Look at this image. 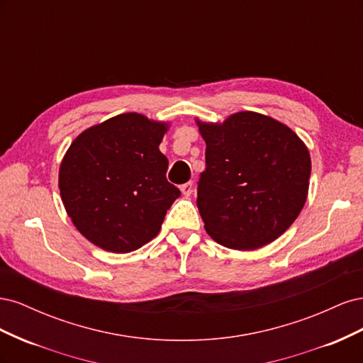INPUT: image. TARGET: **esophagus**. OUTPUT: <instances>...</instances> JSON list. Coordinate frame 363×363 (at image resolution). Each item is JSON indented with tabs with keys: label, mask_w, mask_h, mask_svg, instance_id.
I'll list each match as a JSON object with an SVG mask.
<instances>
[{
	"label": "esophagus",
	"mask_w": 363,
	"mask_h": 363,
	"mask_svg": "<svg viewBox=\"0 0 363 363\" xmlns=\"http://www.w3.org/2000/svg\"><path fill=\"white\" fill-rule=\"evenodd\" d=\"M192 182H189V183H184V184H182L180 186V191H182V194L184 195V196H189L191 194H192Z\"/></svg>",
	"instance_id": "esophagus-1"
}]
</instances>
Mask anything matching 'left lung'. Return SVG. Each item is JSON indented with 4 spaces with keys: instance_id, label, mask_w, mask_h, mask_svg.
Returning a JSON list of instances; mask_svg holds the SVG:
<instances>
[{
    "instance_id": "obj_1",
    "label": "left lung",
    "mask_w": 363,
    "mask_h": 363,
    "mask_svg": "<svg viewBox=\"0 0 363 363\" xmlns=\"http://www.w3.org/2000/svg\"><path fill=\"white\" fill-rule=\"evenodd\" d=\"M206 142L196 206L207 235L227 248L271 244L292 225L307 200L311 155L280 121L238 112L224 123L196 119Z\"/></svg>"
}]
</instances>
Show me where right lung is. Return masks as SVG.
Returning a JSON list of instances; mask_svg holds the SVG:
<instances>
[{
	"mask_svg": "<svg viewBox=\"0 0 363 363\" xmlns=\"http://www.w3.org/2000/svg\"><path fill=\"white\" fill-rule=\"evenodd\" d=\"M168 123L136 112L86 128L65 152L59 189L79 232L106 251L130 252L160 232L180 191L159 145Z\"/></svg>",
	"mask_w": 363,
	"mask_h": 363,
	"instance_id": "right-lung-1",
	"label": "right lung"
}]
</instances>
